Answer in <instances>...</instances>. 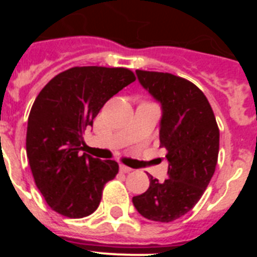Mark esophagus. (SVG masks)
<instances>
[{
    "instance_id": "1",
    "label": "esophagus",
    "mask_w": 257,
    "mask_h": 257,
    "mask_svg": "<svg viewBox=\"0 0 257 257\" xmlns=\"http://www.w3.org/2000/svg\"><path fill=\"white\" fill-rule=\"evenodd\" d=\"M119 171L123 172V174H128V172L133 171V169H130V167H127L124 165H119Z\"/></svg>"
}]
</instances>
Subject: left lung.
<instances>
[{
	"instance_id": "left-lung-1",
	"label": "left lung",
	"mask_w": 257,
	"mask_h": 257,
	"mask_svg": "<svg viewBox=\"0 0 257 257\" xmlns=\"http://www.w3.org/2000/svg\"><path fill=\"white\" fill-rule=\"evenodd\" d=\"M136 76L161 103L160 147L167 151L169 179L151 176L147 192L133 203L145 219L170 222L189 212L207 188L219 156V127L207 97L190 81L139 69Z\"/></svg>"
}]
</instances>
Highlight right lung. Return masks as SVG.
I'll return each mask as SVG.
<instances>
[{
    "label": "right lung",
    "mask_w": 257,
    "mask_h": 257,
    "mask_svg": "<svg viewBox=\"0 0 257 257\" xmlns=\"http://www.w3.org/2000/svg\"><path fill=\"white\" fill-rule=\"evenodd\" d=\"M135 79L127 68L74 67L54 77L36 97L27 157L38 190L55 212L81 219L99 207L118 163L79 154L82 134L104 104Z\"/></svg>",
    "instance_id": "right-lung-1"
}]
</instances>
